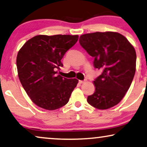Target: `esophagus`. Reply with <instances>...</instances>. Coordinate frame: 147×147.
I'll return each mask as SVG.
<instances>
[{
  "mask_svg": "<svg viewBox=\"0 0 147 147\" xmlns=\"http://www.w3.org/2000/svg\"><path fill=\"white\" fill-rule=\"evenodd\" d=\"M84 82H85V80H79L80 84H82V83H84Z\"/></svg>",
  "mask_w": 147,
  "mask_h": 147,
  "instance_id": "esophagus-1",
  "label": "esophagus"
}]
</instances>
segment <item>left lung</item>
Returning <instances> with one entry per match:
<instances>
[{
	"mask_svg": "<svg viewBox=\"0 0 147 147\" xmlns=\"http://www.w3.org/2000/svg\"><path fill=\"white\" fill-rule=\"evenodd\" d=\"M79 43L94 57V66L102 74L94 80L95 91L87 102L99 109L119 104L132 82L136 71L135 48L117 32H94L80 36Z\"/></svg>",
	"mask_w": 147,
	"mask_h": 147,
	"instance_id": "obj_1",
	"label": "left lung"
}]
</instances>
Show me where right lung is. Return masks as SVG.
<instances>
[{
    "mask_svg": "<svg viewBox=\"0 0 147 147\" xmlns=\"http://www.w3.org/2000/svg\"><path fill=\"white\" fill-rule=\"evenodd\" d=\"M78 39V35H38L19 50L16 66L20 81L32 101L47 110L64 106L78 80L57 74L61 59Z\"/></svg>",
    "mask_w": 147,
    "mask_h": 147,
    "instance_id": "1",
    "label": "right lung"
}]
</instances>
